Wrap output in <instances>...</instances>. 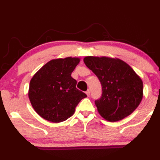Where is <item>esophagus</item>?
Instances as JSON below:
<instances>
[{
    "label": "esophagus",
    "mask_w": 160,
    "mask_h": 160,
    "mask_svg": "<svg viewBox=\"0 0 160 160\" xmlns=\"http://www.w3.org/2000/svg\"><path fill=\"white\" fill-rule=\"evenodd\" d=\"M86 94L88 95V97L90 96V89H88V90L86 91Z\"/></svg>",
    "instance_id": "esophagus-1"
}]
</instances>
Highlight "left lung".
<instances>
[{
	"instance_id": "1",
	"label": "left lung",
	"mask_w": 160,
	"mask_h": 160,
	"mask_svg": "<svg viewBox=\"0 0 160 160\" xmlns=\"http://www.w3.org/2000/svg\"><path fill=\"white\" fill-rule=\"evenodd\" d=\"M84 63L98 78L102 94L94 101L98 112L110 122L134 112L142 99V81L132 68L118 58L87 56Z\"/></svg>"
}]
</instances>
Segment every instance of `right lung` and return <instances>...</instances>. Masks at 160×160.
Masks as SVG:
<instances>
[{
  "label": "right lung",
  "instance_id": "obj_1",
  "mask_svg": "<svg viewBox=\"0 0 160 160\" xmlns=\"http://www.w3.org/2000/svg\"><path fill=\"white\" fill-rule=\"evenodd\" d=\"M80 58L53 59L46 63L30 80L28 96L32 106L41 117L53 123L67 120L75 107L87 97L76 88L71 73Z\"/></svg>",
  "mask_w": 160,
  "mask_h": 160
}]
</instances>
